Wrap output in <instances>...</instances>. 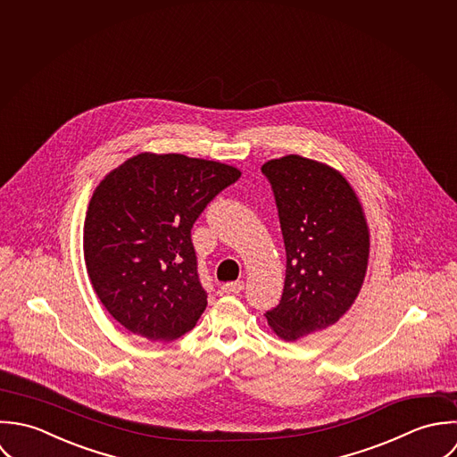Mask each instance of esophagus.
<instances>
[{
    "label": "esophagus",
    "mask_w": 457,
    "mask_h": 457,
    "mask_svg": "<svg viewBox=\"0 0 457 457\" xmlns=\"http://www.w3.org/2000/svg\"><path fill=\"white\" fill-rule=\"evenodd\" d=\"M242 289H244V282H242V280L222 284V291H224V293H240Z\"/></svg>",
    "instance_id": "esophagus-1"
}]
</instances>
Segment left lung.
<instances>
[{
	"label": "left lung",
	"instance_id": "1",
	"mask_svg": "<svg viewBox=\"0 0 457 457\" xmlns=\"http://www.w3.org/2000/svg\"><path fill=\"white\" fill-rule=\"evenodd\" d=\"M272 183L286 247V278L267 321L293 343L336 325L357 300L369 262V226L350 182L332 166L284 155L262 166Z\"/></svg>",
	"mask_w": 457,
	"mask_h": 457
}]
</instances>
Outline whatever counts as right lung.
I'll list each match as a JSON object with an SVG mask.
<instances>
[{"label": "right lung", "mask_w": 457, "mask_h": 457, "mask_svg": "<svg viewBox=\"0 0 457 457\" xmlns=\"http://www.w3.org/2000/svg\"><path fill=\"white\" fill-rule=\"evenodd\" d=\"M240 170L143 152L109 171L85 219V263L107 312L148 341H173L206 309L190 229Z\"/></svg>", "instance_id": "1"}]
</instances>
